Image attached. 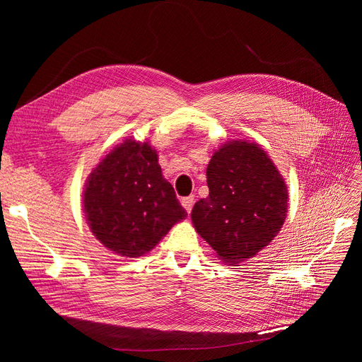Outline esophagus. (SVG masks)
Returning a JSON list of instances; mask_svg holds the SVG:
<instances>
[{"label": "esophagus", "instance_id": "obj_1", "mask_svg": "<svg viewBox=\"0 0 362 362\" xmlns=\"http://www.w3.org/2000/svg\"><path fill=\"white\" fill-rule=\"evenodd\" d=\"M193 202H194V198H193V196H187V198H182V199H181V204H182V206L185 208V211H187V213H190V211H192Z\"/></svg>", "mask_w": 362, "mask_h": 362}]
</instances>
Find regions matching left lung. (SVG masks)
I'll use <instances>...</instances> for the list:
<instances>
[{
    "instance_id": "1",
    "label": "left lung",
    "mask_w": 362,
    "mask_h": 362,
    "mask_svg": "<svg viewBox=\"0 0 362 362\" xmlns=\"http://www.w3.org/2000/svg\"><path fill=\"white\" fill-rule=\"evenodd\" d=\"M206 184L210 194L194 204L192 222L223 262L252 258L279 234L288 190L259 145L223 144L208 163Z\"/></svg>"
}]
</instances>
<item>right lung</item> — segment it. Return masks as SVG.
Segmentation results:
<instances>
[{
  "instance_id": "1",
  "label": "right lung",
  "mask_w": 362,
  "mask_h": 362,
  "mask_svg": "<svg viewBox=\"0 0 362 362\" xmlns=\"http://www.w3.org/2000/svg\"><path fill=\"white\" fill-rule=\"evenodd\" d=\"M92 234L120 257L154 249L187 213L164 180L157 151L133 139L115 146L92 170L83 193Z\"/></svg>"
}]
</instances>
